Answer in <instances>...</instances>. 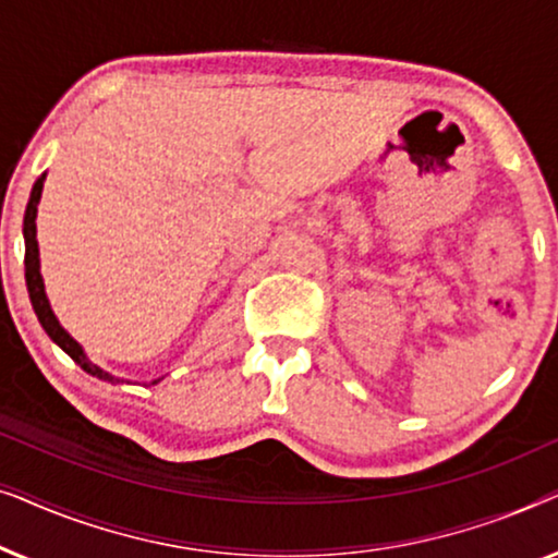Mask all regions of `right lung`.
Here are the masks:
<instances>
[{
  "mask_svg": "<svg viewBox=\"0 0 558 558\" xmlns=\"http://www.w3.org/2000/svg\"><path fill=\"white\" fill-rule=\"evenodd\" d=\"M43 180H45V174L43 178H37V182H35L33 195H29V203L25 210V226H22V233H25V279H27L29 302H33L35 315H37V319H40L43 330L48 332L50 338L56 340L58 345L81 365L83 371L90 373V376L101 378V380H109V384H119V378H113L111 373L101 371L98 365L88 361L78 342H75L71 335L63 330V327H60V323L56 319V315H52V310L48 304V296H45V287H43V277H40V258H37V239H35V218H37V203H40V195H43Z\"/></svg>",
  "mask_w": 558,
  "mask_h": 558,
  "instance_id": "obj_1",
  "label": "right lung"
}]
</instances>
